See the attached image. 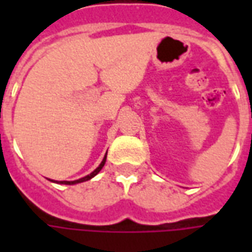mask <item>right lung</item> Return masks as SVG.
I'll return each instance as SVG.
<instances>
[{"mask_svg": "<svg viewBox=\"0 0 252 252\" xmlns=\"http://www.w3.org/2000/svg\"><path fill=\"white\" fill-rule=\"evenodd\" d=\"M105 162H106V155H105L104 159H102V162L99 163L98 167L94 170L93 173H90V174L86 175V177H83V178H79V180H77V181H61V182H57V184H63V185H75V184H81V182H85V181L92 180L94 175H97L99 173V171H101V169L104 167ZM52 182H54V181H52Z\"/></svg>", "mask_w": 252, "mask_h": 252, "instance_id": "1", "label": "right lung"}]
</instances>
